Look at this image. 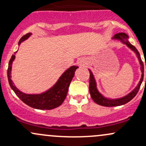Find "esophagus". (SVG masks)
<instances>
[{
	"mask_svg": "<svg viewBox=\"0 0 146 146\" xmlns=\"http://www.w3.org/2000/svg\"><path fill=\"white\" fill-rule=\"evenodd\" d=\"M78 64L79 66H85L87 64V62L86 61V60H84V58H82L78 61Z\"/></svg>",
	"mask_w": 146,
	"mask_h": 146,
	"instance_id": "34e87169",
	"label": "esophagus"
}]
</instances>
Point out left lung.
Instances as JSON below:
<instances>
[{"mask_svg":"<svg viewBox=\"0 0 146 146\" xmlns=\"http://www.w3.org/2000/svg\"><path fill=\"white\" fill-rule=\"evenodd\" d=\"M113 39L115 40H119L123 42V44H126L130 49L132 50L135 53H136L137 58H138L139 61V64L141 66V71L142 72L141 78L139 82L138 85L136 86V88H135L132 92H130L129 94H128L125 96L123 97V98H118V99H108L105 98L102 95L100 92L98 91V88H97V84L95 82V78L93 76V73L89 69L90 72V80H89V91L91 98L93 99V100L95 103L98 104L100 106H106V107H112V106H121L125 104L128 103L132 100V99L136 96V95L138 93L139 90L140 86L143 80V72H144V66H143V63L142 62L141 59L140 54L139 53V51H137V49L135 48V46L131 44L130 43V42L128 40V36L127 34H125V33H119L115 35V36L113 37ZM145 68H146V64H145ZM145 81H146V78H145Z\"/></svg>","mask_w":146,"mask_h":146,"instance_id":"obj_1","label":"left lung"}]
</instances>
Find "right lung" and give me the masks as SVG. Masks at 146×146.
Listing matches in <instances>:
<instances>
[{
    "label": "right lung",
    "mask_w": 146,
    "mask_h": 146,
    "mask_svg": "<svg viewBox=\"0 0 146 146\" xmlns=\"http://www.w3.org/2000/svg\"><path fill=\"white\" fill-rule=\"evenodd\" d=\"M31 35L28 33L23 36L19 40L18 44L27 39ZM17 51L15 52V53ZM15 59V56L12 55L9 60L7 69V78L11 89L21 100L31 108L40 110H51L60 106L64 101L67 95L68 87L71 80L74 77L75 71L78 66H72L68 68L58 80V82L48 90L40 94H25L21 92L15 86L12 80H11V72L12 62Z\"/></svg>",
    "instance_id": "add662e5"
}]
</instances>
